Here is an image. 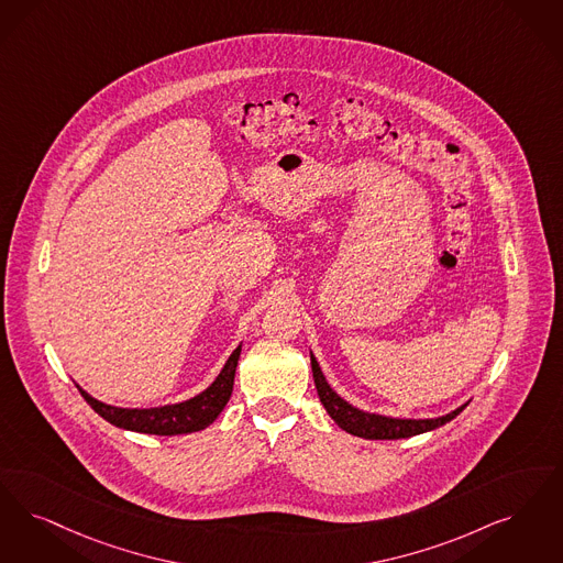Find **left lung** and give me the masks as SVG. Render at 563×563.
<instances>
[{
	"mask_svg": "<svg viewBox=\"0 0 563 563\" xmlns=\"http://www.w3.org/2000/svg\"><path fill=\"white\" fill-rule=\"evenodd\" d=\"M310 358H312V375H314L316 391H318L320 402L327 408V412L331 415V419L338 423L339 428L345 429L352 435L364 438V440H400V438L419 435V433H426V431L440 428V426H446L467 406L463 405L438 419H389L382 415L362 412L358 408L347 405L343 398H339L324 379L312 354H310Z\"/></svg>",
	"mask_w": 563,
	"mask_h": 563,
	"instance_id": "obj_1",
	"label": "left lung"
}]
</instances>
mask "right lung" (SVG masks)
<instances>
[{"label":"right lung","instance_id":"add662e5","mask_svg":"<svg viewBox=\"0 0 563 563\" xmlns=\"http://www.w3.org/2000/svg\"><path fill=\"white\" fill-rule=\"evenodd\" d=\"M241 356V345L230 354L218 379L211 383L202 394L180 402V405L158 406V408H117V406L102 405L93 400L84 389L81 396L86 402L114 428L130 429L137 433H155V435H178V433H192L211 426L218 415L224 410L230 400L234 373Z\"/></svg>","mask_w":563,"mask_h":563}]
</instances>
